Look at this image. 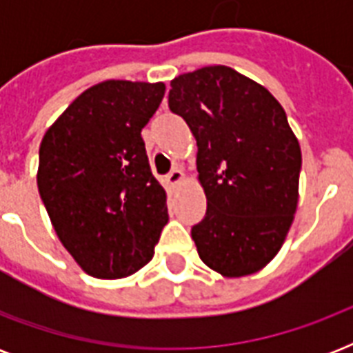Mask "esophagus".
Here are the masks:
<instances>
[{"instance_id":"obj_1","label":"esophagus","mask_w":353,"mask_h":353,"mask_svg":"<svg viewBox=\"0 0 353 353\" xmlns=\"http://www.w3.org/2000/svg\"><path fill=\"white\" fill-rule=\"evenodd\" d=\"M183 181H185V174H183L179 168H174V170L166 176V183H168L172 188H177Z\"/></svg>"}]
</instances>
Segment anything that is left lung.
<instances>
[{
	"label": "left lung",
	"instance_id": "obj_1",
	"mask_svg": "<svg viewBox=\"0 0 353 353\" xmlns=\"http://www.w3.org/2000/svg\"><path fill=\"white\" fill-rule=\"evenodd\" d=\"M168 108L198 144L207 214L192 227L205 265L225 279L263 269L295 220L302 154L284 108L262 84L227 65L170 82Z\"/></svg>",
	"mask_w": 353,
	"mask_h": 353
}]
</instances>
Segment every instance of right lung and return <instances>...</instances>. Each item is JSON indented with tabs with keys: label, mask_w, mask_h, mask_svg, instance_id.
Masks as SVG:
<instances>
[{
	"label": "right lung",
	"mask_w": 353,
	"mask_h": 353,
	"mask_svg": "<svg viewBox=\"0 0 353 353\" xmlns=\"http://www.w3.org/2000/svg\"><path fill=\"white\" fill-rule=\"evenodd\" d=\"M165 90L163 82L130 80L91 85L41 139V201L58 240L95 279L144 268L168 223L166 192L141 137Z\"/></svg>",
	"instance_id": "right-lung-1"
}]
</instances>
